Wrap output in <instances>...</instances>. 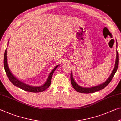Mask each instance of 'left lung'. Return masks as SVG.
<instances>
[{
    "label": "left lung",
    "instance_id": "8db88e82",
    "mask_svg": "<svg viewBox=\"0 0 121 121\" xmlns=\"http://www.w3.org/2000/svg\"><path fill=\"white\" fill-rule=\"evenodd\" d=\"M116 47L117 48V42H116ZM118 53L117 51V50H116V61H115V67L113 70L112 72H111L110 76H109V77L108 78V79L104 83H102V84H100L97 86L91 87V88H84V87L80 86L79 85H78L77 83H76V82L74 80L73 77H72V72H71V84L73 86V88L78 92L81 93H85V94H89V93H93L96 91H98L99 90H101L102 89H103L107 86L109 84V83L110 82L111 80H112V78L114 77V75L116 73L118 69Z\"/></svg>",
    "mask_w": 121,
    "mask_h": 121
}]
</instances>
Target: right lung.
Instances as JSON below:
<instances>
[{"label":"right lung","mask_w":121,"mask_h":121,"mask_svg":"<svg viewBox=\"0 0 121 121\" xmlns=\"http://www.w3.org/2000/svg\"><path fill=\"white\" fill-rule=\"evenodd\" d=\"M59 65H58L55 68L52 70V71L50 72L49 76H48L47 80L45 82L43 85H41L40 86H31V85H27L25 83H24L20 81L19 79H18L16 77L12 75L11 73L10 69H9L8 65H7V50L6 49L5 52L4 57V69L6 72V73L7 76L8 77L9 79L11 81V82L15 86L18 87L20 89H23V90L26 91L28 92H40L44 91V90H46V89L49 88L50 86V84H51V80L52 76L53 75V73L56 69L57 68Z\"/></svg>","instance_id":"obj_1"}]
</instances>
